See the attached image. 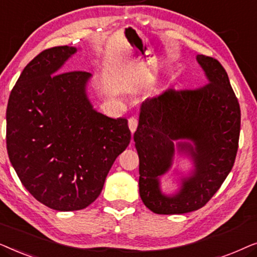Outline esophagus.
<instances>
[{
  "label": "esophagus",
  "mask_w": 257,
  "mask_h": 257,
  "mask_svg": "<svg viewBox=\"0 0 257 257\" xmlns=\"http://www.w3.org/2000/svg\"><path fill=\"white\" fill-rule=\"evenodd\" d=\"M128 127H130V130H131L132 133L136 132L137 127H138V120H137V118L132 117L128 119Z\"/></svg>",
  "instance_id": "34e87169"
}]
</instances>
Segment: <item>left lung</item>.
<instances>
[{"label": "left lung", "instance_id": "1", "mask_svg": "<svg viewBox=\"0 0 257 257\" xmlns=\"http://www.w3.org/2000/svg\"><path fill=\"white\" fill-rule=\"evenodd\" d=\"M196 61L209 83L196 90L167 89L140 106L133 136L139 156V193L156 214H184L212 199L233 168L240 138L241 110L226 70L215 58ZM188 140L191 143H178ZM174 143L191 154L195 172L177 195L160 191L159 178L171 166Z\"/></svg>", "mask_w": 257, "mask_h": 257}]
</instances>
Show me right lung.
Instances as JSON below:
<instances>
[{
	"instance_id": "obj_1",
	"label": "right lung",
	"mask_w": 257,
	"mask_h": 257,
	"mask_svg": "<svg viewBox=\"0 0 257 257\" xmlns=\"http://www.w3.org/2000/svg\"><path fill=\"white\" fill-rule=\"evenodd\" d=\"M77 51L43 50L10 92L7 150L21 182L37 201L61 212L91 205L115 158L131 140L127 119L93 110L86 96L91 73L62 72Z\"/></svg>"
}]
</instances>
